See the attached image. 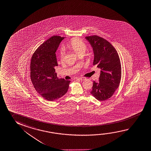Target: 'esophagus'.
I'll return each mask as SVG.
<instances>
[{
    "label": "esophagus",
    "instance_id": "1",
    "mask_svg": "<svg viewBox=\"0 0 151 151\" xmlns=\"http://www.w3.org/2000/svg\"><path fill=\"white\" fill-rule=\"evenodd\" d=\"M78 79L79 80H81V81H84V80H86V78L85 77H78Z\"/></svg>",
    "mask_w": 151,
    "mask_h": 151
}]
</instances>
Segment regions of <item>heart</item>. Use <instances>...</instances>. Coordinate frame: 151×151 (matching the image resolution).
<instances>
[{"label": "heart", "mask_w": 151, "mask_h": 151, "mask_svg": "<svg viewBox=\"0 0 151 151\" xmlns=\"http://www.w3.org/2000/svg\"><path fill=\"white\" fill-rule=\"evenodd\" d=\"M66 46L69 50H73L78 55L84 52L86 49V45L85 43L78 38H74L72 40H70L67 43ZM64 55V51L60 50V60H63Z\"/></svg>", "instance_id": "obj_1"}]
</instances>
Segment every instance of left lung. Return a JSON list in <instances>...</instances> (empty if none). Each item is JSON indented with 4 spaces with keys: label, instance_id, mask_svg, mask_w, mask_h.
<instances>
[{
    "label": "left lung",
    "instance_id": "left-lung-1",
    "mask_svg": "<svg viewBox=\"0 0 151 151\" xmlns=\"http://www.w3.org/2000/svg\"><path fill=\"white\" fill-rule=\"evenodd\" d=\"M94 52L93 65L101 69L99 81L93 82L91 93L100 101L112 96L121 82L122 68L119 54L112 45L96 35L85 37Z\"/></svg>",
    "mask_w": 151,
    "mask_h": 151
}]
</instances>
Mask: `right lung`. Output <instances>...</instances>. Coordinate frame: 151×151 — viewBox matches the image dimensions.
Masks as SVG:
<instances>
[{
  "label": "right lung",
  "mask_w": 151,
  "mask_h": 151,
  "mask_svg": "<svg viewBox=\"0 0 151 151\" xmlns=\"http://www.w3.org/2000/svg\"><path fill=\"white\" fill-rule=\"evenodd\" d=\"M64 37L53 36L38 47L30 62V79L35 90L50 101L59 99L67 93L70 81L57 77L55 52Z\"/></svg>",
  "instance_id": "1"
}]
</instances>
